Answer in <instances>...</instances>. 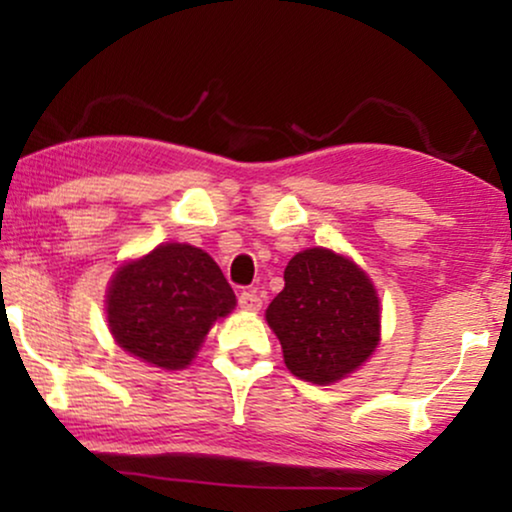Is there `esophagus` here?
I'll return each mask as SVG.
<instances>
[{
	"label": "esophagus",
	"mask_w": 512,
	"mask_h": 512,
	"mask_svg": "<svg viewBox=\"0 0 512 512\" xmlns=\"http://www.w3.org/2000/svg\"><path fill=\"white\" fill-rule=\"evenodd\" d=\"M237 303H240L242 310H247V312H258V310H261L263 300H261V296H258L256 291H242V293H240V298H237Z\"/></svg>",
	"instance_id": "esophagus-1"
}]
</instances>
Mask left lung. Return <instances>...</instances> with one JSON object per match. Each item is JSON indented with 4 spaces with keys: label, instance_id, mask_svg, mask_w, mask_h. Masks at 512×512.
Segmentation results:
<instances>
[{
    "label": "left lung",
    "instance_id": "obj_1",
    "mask_svg": "<svg viewBox=\"0 0 512 512\" xmlns=\"http://www.w3.org/2000/svg\"><path fill=\"white\" fill-rule=\"evenodd\" d=\"M284 363L312 384L354 373L380 342V298L352 258L314 247L284 270V289L265 310Z\"/></svg>",
    "mask_w": 512,
    "mask_h": 512
}]
</instances>
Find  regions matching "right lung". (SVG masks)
I'll return each mask as SVG.
<instances>
[{
	"instance_id": "right-lung-1",
	"label": "right lung",
	"mask_w": 512,
	"mask_h": 512,
	"mask_svg": "<svg viewBox=\"0 0 512 512\" xmlns=\"http://www.w3.org/2000/svg\"><path fill=\"white\" fill-rule=\"evenodd\" d=\"M235 303L212 256L191 244L167 242L116 270L107 321L125 352L156 368L179 370L195 359L209 328Z\"/></svg>"
}]
</instances>
